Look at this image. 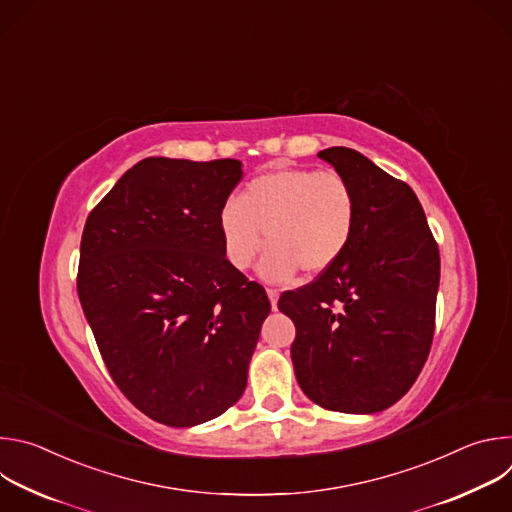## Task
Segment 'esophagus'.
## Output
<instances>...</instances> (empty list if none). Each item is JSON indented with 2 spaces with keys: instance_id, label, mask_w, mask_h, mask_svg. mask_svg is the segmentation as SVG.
Masks as SVG:
<instances>
[{
  "instance_id": "obj_1",
  "label": "esophagus",
  "mask_w": 512,
  "mask_h": 512,
  "mask_svg": "<svg viewBox=\"0 0 512 512\" xmlns=\"http://www.w3.org/2000/svg\"><path fill=\"white\" fill-rule=\"evenodd\" d=\"M267 296H269V302H271V308L277 310V300H279V291L277 289H267Z\"/></svg>"
}]
</instances>
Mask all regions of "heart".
<instances>
[{"label":"heart","instance_id":"obj_1","mask_svg":"<svg viewBox=\"0 0 512 512\" xmlns=\"http://www.w3.org/2000/svg\"><path fill=\"white\" fill-rule=\"evenodd\" d=\"M356 227V196L338 172L283 168L251 180L218 210L225 255L247 269L265 241L259 275L283 281L302 269L316 275L348 249Z\"/></svg>","mask_w":512,"mask_h":512}]
</instances>
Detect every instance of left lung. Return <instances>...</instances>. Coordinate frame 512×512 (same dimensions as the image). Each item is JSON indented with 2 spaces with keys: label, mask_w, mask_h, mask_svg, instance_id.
Returning <instances> with one entry per match:
<instances>
[{
  "label": "left lung",
  "mask_w": 512,
  "mask_h": 512,
  "mask_svg": "<svg viewBox=\"0 0 512 512\" xmlns=\"http://www.w3.org/2000/svg\"><path fill=\"white\" fill-rule=\"evenodd\" d=\"M356 196L344 255L277 308L296 324L291 362L316 405L369 415L397 403L427 360L440 249L415 192L350 148L318 154Z\"/></svg>",
  "instance_id": "8db88e82"
}]
</instances>
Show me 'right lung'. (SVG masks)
Segmentation results:
<instances>
[{"instance_id": "add662e5", "label": "right lung", "mask_w": 512, "mask_h": 512, "mask_svg": "<svg viewBox=\"0 0 512 512\" xmlns=\"http://www.w3.org/2000/svg\"><path fill=\"white\" fill-rule=\"evenodd\" d=\"M241 178L239 160L145 158L83 231L77 287L101 356L121 393L170 427L200 425L241 399L271 312L218 231Z\"/></svg>"}]
</instances>
